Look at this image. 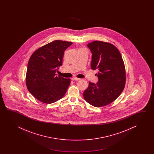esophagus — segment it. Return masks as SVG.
<instances>
[{"label": "esophagus", "mask_w": 154, "mask_h": 154, "mask_svg": "<svg viewBox=\"0 0 154 154\" xmlns=\"http://www.w3.org/2000/svg\"><path fill=\"white\" fill-rule=\"evenodd\" d=\"M72 80H73V81H74V80H80V79L78 78H76V77H74V78H72Z\"/></svg>", "instance_id": "esophagus-1"}]
</instances>
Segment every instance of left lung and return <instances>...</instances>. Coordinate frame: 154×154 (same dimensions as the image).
<instances>
[{
  "label": "left lung",
  "instance_id": "8db88e82",
  "mask_svg": "<svg viewBox=\"0 0 154 154\" xmlns=\"http://www.w3.org/2000/svg\"><path fill=\"white\" fill-rule=\"evenodd\" d=\"M92 53L91 68L97 69L98 82H89L84 98L92 106L100 107L114 101L125 88L126 74L121 54L112 44L95 41L88 44Z\"/></svg>",
  "mask_w": 154,
  "mask_h": 154
}]
</instances>
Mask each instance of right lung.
Returning <instances> with one entry per match:
<instances>
[{
    "mask_svg": "<svg viewBox=\"0 0 154 154\" xmlns=\"http://www.w3.org/2000/svg\"><path fill=\"white\" fill-rule=\"evenodd\" d=\"M72 44L56 40L37 49L31 56L26 84L29 92L39 101L52 103L66 94L70 79L56 76V72L62 65L65 50Z\"/></svg>",
    "mask_w": 154,
    "mask_h": 154,
    "instance_id": "add662e5",
    "label": "right lung"
}]
</instances>
